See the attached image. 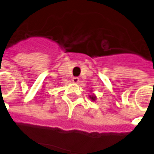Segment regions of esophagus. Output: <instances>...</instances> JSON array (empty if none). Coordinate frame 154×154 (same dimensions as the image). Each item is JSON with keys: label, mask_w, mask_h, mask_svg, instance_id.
Segmentation results:
<instances>
[{"label": "esophagus", "mask_w": 154, "mask_h": 154, "mask_svg": "<svg viewBox=\"0 0 154 154\" xmlns=\"http://www.w3.org/2000/svg\"><path fill=\"white\" fill-rule=\"evenodd\" d=\"M79 78H78V77H72V82H73V83H76V84H77V83H78V82H79Z\"/></svg>", "instance_id": "esophagus-1"}]
</instances>
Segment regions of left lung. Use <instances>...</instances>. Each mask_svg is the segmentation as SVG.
Returning a JSON list of instances; mask_svg holds the SVG:
<instances>
[{"mask_svg":"<svg viewBox=\"0 0 154 154\" xmlns=\"http://www.w3.org/2000/svg\"><path fill=\"white\" fill-rule=\"evenodd\" d=\"M89 98L91 99L92 101H95V100H96V96H95L94 94H92V95L89 96Z\"/></svg>","mask_w":154,"mask_h":154,"instance_id":"8db88e82","label":"left lung"}]
</instances>
